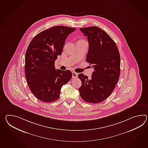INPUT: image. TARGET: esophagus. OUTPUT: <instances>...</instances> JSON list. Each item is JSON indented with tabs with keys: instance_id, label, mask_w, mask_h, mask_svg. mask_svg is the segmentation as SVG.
<instances>
[{
	"instance_id": "esophagus-1",
	"label": "esophagus",
	"mask_w": 148,
	"mask_h": 148,
	"mask_svg": "<svg viewBox=\"0 0 148 148\" xmlns=\"http://www.w3.org/2000/svg\"><path fill=\"white\" fill-rule=\"evenodd\" d=\"M78 77V74L77 73L73 72L72 73V78L73 79H76Z\"/></svg>"
}]
</instances>
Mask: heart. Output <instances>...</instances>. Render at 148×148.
I'll list each match as a JSON object with an SVG mask.
<instances>
[{
    "label": "heart",
    "instance_id": "obj_1",
    "mask_svg": "<svg viewBox=\"0 0 148 148\" xmlns=\"http://www.w3.org/2000/svg\"><path fill=\"white\" fill-rule=\"evenodd\" d=\"M84 41V40H79V41Z\"/></svg>",
    "mask_w": 148,
    "mask_h": 148
}]
</instances>
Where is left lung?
<instances>
[{"label": "left lung", "mask_w": 148, "mask_h": 148, "mask_svg": "<svg viewBox=\"0 0 148 148\" xmlns=\"http://www.w3.org/2000/svg\"><path fill=\"white\" fill-rule=\"evenodd\" d=\"M79 30L89 42L86 60L94 68L90 79L83 73L79 74L82 82L79 95L86 102L99 103L112 94L118 82L120 54L114 41L100 28L90 26Z\"/></svg>", "instance_id": "obj_1"}]
</instances>
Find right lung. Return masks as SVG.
Wrapping results in <instances>:
<instances>
[{"label":"right lung","instance_id":"obj_1","mask_svg":"<svg viewBox=\"0 0 148 148\" xmlns=\"http://www.w3.org/2000/svg\"><path fill=\"white\" fill-rule=\"evenodd\" d=\"M75 28L56 26L44 30L31 40L26 50L25 73L34 95L43 102L59 99L62 86L69 82V70L56 69L55 62L62 53L65 40Z\"/></svg>","mask_w":148,"mask_h":148}]
</instances>
